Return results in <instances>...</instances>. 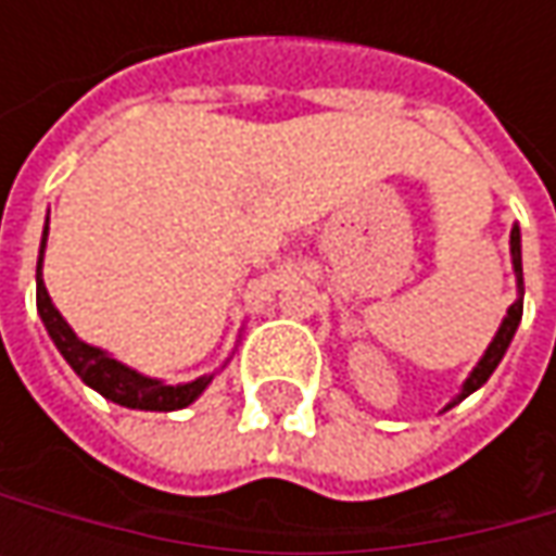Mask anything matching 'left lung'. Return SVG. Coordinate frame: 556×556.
<instances>
[{
    "label": "left lung",
    "mask_w": 556,
    "mask_h": 556,
    "mask_svg": "<svg viewBox=\"0 0 556 556\" xmlns=\"http://www.w3.org/2000/svg\"><path fill=\"white\" fill-rule=\"evenodd\" d=\"M510 256H514V271H517V281H520V290H523V263H520V231L514 228L510 231ZM520 318H523V296L507 309V318L502 321V328H498V333H495V340L489 343V350H485V355H482V362L473 368V374L467 377V383H464V393H460V399L464 395H470L473 390H480L482 383L492 377V371L498 368V362L504 358V353H507V346H510V340H514V333H517V325H520Z\"/></svg>",
    "instance_id": "1"
}]
</instances>
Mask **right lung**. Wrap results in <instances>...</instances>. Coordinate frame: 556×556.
<instances>
[{
	"instance_id": "1",
	"label": "right lung",
	"mask_w": 556,
	"mask_h": 556,
	"mask_svg": "<svg viewBox=\"0 0 556 556\" xmlns=\"http://www.w3.org/2000/svg\"><path fill=\"white\" fill-rule=\"evenodd\" d=\"M46 231H49V225H46ZM46 231H42V250H46ZM42 250H39V263H36V309L42 315V325L54 340V346L67 358V365L79 374L83 383H89L92 390L123 408H141V412H176V408L191 405L203 393L210 377L182 383V387H166L161 380L141 377L132 368L119 365L117 358L83 343L49 300V290L42 285Z\"/></svg>"
}]
</instances>
